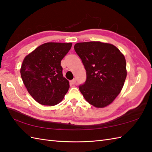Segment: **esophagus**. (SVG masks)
Listing matches in <instances>:
<instances>
[{"label": "esophagus", "instance_id": "1", "mask_svg": "<svg viewBox=\"0 0 152 152\" xmlns=\"http://www.w3.org/2000/svg\"><path fill=\"white\" fill-rule=\"evenodd\" d=\"M70 82L71 84L73 85V84H74V83H76V80H75V79H73L72 80H71V81H70Z\"/></svg>", "mask_w": 152, "mask_h": 152}]
</instances>
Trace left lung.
I'll return each mask as SVG.
<instances>
[{"mask_svg": "<svg viewBox=\"0 0 152 152\" xmlns=\"http://www.w3.org/2000/svg\"><path fill=\"white\" fill-rule=\"evenodd\" d=\"M74 50L86 70V81L79 87L83 97L96 108L110 104L127 77L124 54L113 44L99 41L77 43Z\"/></svg>", "mask_w": 152, "mask_h": 152, "instance_id": "left-lung-1", "label": "left lung"}]
</instances>
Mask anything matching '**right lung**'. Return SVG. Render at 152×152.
Returning <instances> with one entry per match:
<instances>
[{"label":"right lung","instance_id":"right-lung-1","mask_svg":"<svg viewBox=\"0 0 152 152\" xmlns=\"http://www.w3.org/2000/svg\"><path fill=\"white\" fill-rule=\"evenodd\" d=\"M72 43L47 42L40 45L24 58L20 73L28 93L45 106H54L63 99L69 82L63 75L61 61Z\"/></svg>","mask_w":152,"mask_h":152}]
</instances>
